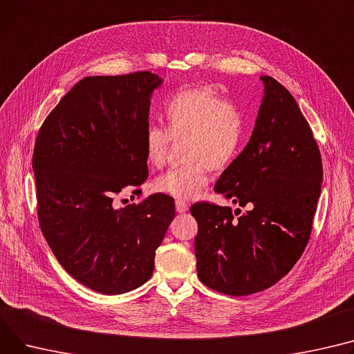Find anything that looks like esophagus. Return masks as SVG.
<instances>
[{"label":"esophagus","mask_w":354,"mask_h":354,"mask_svg":"<svg viewBox=\"0 0 354 354\" xmlns=\"http://www.w3.org/2000/svg\"><path fill=\"white\" fill-rule=\"evenodd\" d=\"M175 207H176V212H179V214H185V212L187 210V203L183 202V201H176Z\"/></svg>","instance_id":"34e87169"}]
</instances>
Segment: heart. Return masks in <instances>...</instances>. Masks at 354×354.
Listing matches in <instances>:
<instances>
[{
    "label": "heart",
    "instance_id": "heart-1",
    "mask_svg": "<svg viewBox=\"0 0 354 354\" xmlns=\"http://www.w3.org/2000/svg\"><path fill=\"white\" fill-rule=\"evenodd\" d=\"M168 129L148 125L144 135L145 159L153 168L167 162L172 139L185 138L187 160L159 175L153 191L178 201L195 199L209 183V169H223L242 149L246 121L242 109L212 88L179 91L165 104Z\"/></svg>",
    "mask_w": 354,
    "mask_h": 354
}]
</instances>
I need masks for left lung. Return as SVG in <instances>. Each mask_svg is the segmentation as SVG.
Listing matches in <instances>:
<instances>
[{
	"label": "left lung",
	"mask_w": 354,
	"mask_h": 354,
	"mask_svg": "<svg viewBox=\"0 0 354 354\" xmlns=\"http://www.w3.org/2000/svg\"><path fill=\"white\" fill-rule=\"evenodd\" d=\"M265 97L248 145L215 192L248 210L192 205L195 254L203 285L229 296L262 292L286 276L309 242L322 191V156L292 93L261 77ZM236 214L239 218H234Z\"/></svg>",
	"instance_id": "8db88e82"
}]
</instances>
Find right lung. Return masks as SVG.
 <instances>
[{
  "label": "right lung",
  "instance_id": "right-lung-1",
  "mask_svg": "<svg viewBox=\"0 0 354 354\" xmlns=\"http://www.w3.org/2000/svg\"><path fill=\"white\" fill-rule=\"evenodd\" d=\"M160 84L149 71L86 77L45 118L35 140L44 238L71 276L102 295L151 279L155 250L175 218L174 198L165 194L121 209L113 203L125 187L140 194L148 178L144 135Z\"/></svg>",
  "mask_w": 354,
  "mask_h": 354
}]
</instances>
